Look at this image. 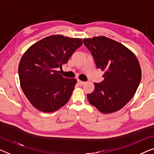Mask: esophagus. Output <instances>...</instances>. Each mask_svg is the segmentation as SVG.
Returning a JSON list of instances; mask_svg holds the SVG:
<instances>
[{
	"instance_id": "esophagus-1",
	"label": "esophagus",
	"mask_w": 154,
	"mask_h": 154,
	"mask_svg": "<svg viewBox=\"0 0 154 154\" xmlns=\"http://www.w3.org/2000/svg\"><path fill=\"white\" fill-rule=\"evenodd\" d=\"M77 83H78V84H79V86H83L84 84H85V82H82V81H81V80H79V79H78L77 80Z\"/></svg>"
}]
</instances>
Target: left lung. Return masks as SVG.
I'll return each instance as SVG.
<instances>
[{"label":"left lung","mask_w":154,"mask_h":154,"mask_svg":"<svg viewBox=\"0 0 154 154\" xmlns=\"http://www.w3.org/2000/svg\"><path fill=\"white\" fill-rule=\"evenodd\" d=\"M83 41L97 68L105 71L103 81L94 83V91L87 94L88 101L102 113L119 111L134 96L141 80L137 57L124 45L105 36Z\"/></svg>","instance_id":"1"}]
</instances>
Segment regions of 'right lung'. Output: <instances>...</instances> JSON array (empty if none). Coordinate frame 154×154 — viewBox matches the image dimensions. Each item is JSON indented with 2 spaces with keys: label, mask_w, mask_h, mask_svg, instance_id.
Masks as SVG:
<instances>
[{
  "label": "right lung",
  "mask_w": 154,
  "mask_h": 154,
  "mask_svg": "<svg viewBox=\"0 0 154 154\" xmlns=\"http://www.w3.org/2000/svg\"><path fill=\"white\" fill-rule=\"evenodd\" d=\"M81 38L61 35L46 37L31 45L21 57L19 77L31 105L43 112H55L68 103L77 83L57 71L82 45Z\"/></svg>",
  "instance_id": "add662e5"
}]
</instances>
